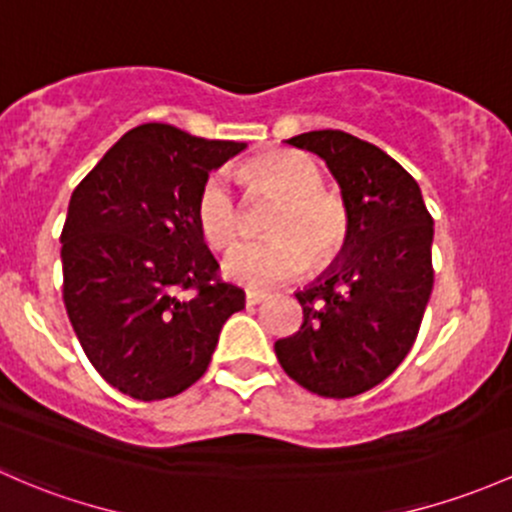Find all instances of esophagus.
<instances>
[{
    "label": "esophagus",
    "instance_id": "esophagus-1",
    "mask_svg": "<svg viewBox=\"0 0 512 512\" xmlns=\"http://www.w3.org/2000/svg\"><path fill=\"white\" fill-rule=\"evenodd\" d=\"M265 299H267L265 292H255V289H247V292H245V304L247 306H257V304H262Z\"/></svg>",
    "mask_w": 512,
    "mask_h": 512
}]
</instances>
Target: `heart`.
Instances as JSON below:
<instances>
[{"label": "heart", "instance_id": "1", "mask_svg": "<svg viewBox=\"0 0 512 512\" xmlns=\"http://www.w3.org/2000/svg\"><path fill=\"white\" fill-rule=\"evenodd\" d=\"M242 179L279 198L267 233L272 238L238 242L223 257V274L252 289L299 277L314 262H328L348 233L346 208L324 191L319 164L301 152L277 149L242 166ZM196 225L211 247H228L240 233V203L225 174H211L196 198Z\"/></svg>", "mask_w": 512, "mask_h": 512}]
</instances>
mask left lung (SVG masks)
<instances>
[{
    "label": "left lung",
    "instance_id": "obj_1",
    "mask_svg": "<svg viewBox=\"0 0 512 512\" xmlns=\"http://www.w3.org/2000/svg\"><path fill=\"white\" fill-rule=\"evenodd\" d=\"M287 144L326 161L348 233L328 270L294 292L304 324L274 353L301 387L343 400L383 383L410 353L434 287V220L417 181L375 144L341 129Z\"/></svg>",
    "mask_w": 512,
    "mask_h": 512
}]
</instances>
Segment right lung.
I'll use <instances>...</instances> for the list:
<instances>
[{
    "mask_svg": "<svg viewBox=\"0 0 512 512\" xmlns=\"http://www.w3.org/2000/svg\"><path fill=\"white\" fill-rule=\"evenodd\" d=\"M245 147L149 122L73 191L61 233L68 319L93 368L134 400L196 383L220 328L245 309L196 225L203 181Z\"/></svg>",
    "mask_w": 512,
    "mask_h": 512,
    "instance_id": "add662e5",
    "label": "right lung"
}]
</instances>
